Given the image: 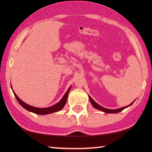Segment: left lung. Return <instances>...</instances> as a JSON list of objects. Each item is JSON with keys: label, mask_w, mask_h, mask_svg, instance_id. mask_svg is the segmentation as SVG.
Wrapping results in <instances>:
<instances>
[{"label": "left lung", "mask_w": 152, "mask_h": 152, "mask_svg": "<svg viewBox=\"0 0 152 152\" xmlns=\"http://www.w3.org/2000/svg\"><path fill=\"white\" fill-rule=\"evenodd\" d=\"M89 100H90V102H91V103L92 104L93 106L95 108L97 109V110H99L101 111H102L104 112H106V113H108V114H116V113H118V112H121L123 110H124L125 108L129 107V106H131L133 103L134 102V101L131 102V104L129 105H128L127 106H125V107H122L121 108H118V109H115V110H112V109H108V108H105L104 107H102V106H100L99 104H98L97 103L95 102L94 101H93V99L91 97V96H89Z\"/></svg>", "instance_id": "left-lung-1"}]
</instances>
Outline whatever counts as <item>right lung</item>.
<instances>
[{"instance_id": "1", "label": "right lung", "mask_w": 152, "mask_h": 152, "mask_svg": "<svg viewBox=\"0 0 152 152\" xmlns=\"http://www.w3.org/2000/svg\"><path fill=\"white\" fill-rule=\"evenodd\" d=\"M11 88L12 89V87L11 85ZM71 87L69 88V89L67 90V91L66 92L65 94L63 96V98L61 99V101L57 103V104L53 105L52 106H50V107H48V108H37V107H34V106H32L28 105L26 103L24 102L23 101H22L21 100L19 99L18 96H17V95L15 94L14 93V91H13L14 92V96H15L16 99H17V101H18V102L19 104H21V106H23L25 109H26L27 110L31 112H33L34 114H40V115H46V114H51V113H53V112H56L57 111H59L61 110V109H63V108L65 105L66 102V100H67V97H68V94H69V91Z\"/></svg>"}]
</instances>
